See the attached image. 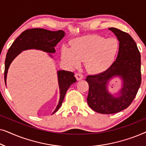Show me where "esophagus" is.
Listing matches in <instances>:
<instances>
[{
	"label": "esophagus",
	"instance_id": "obj_1",
	"mask_svg": "<svg viewBox=\"0 0 146 146\" xmlns=\"http://www.w3.org/2000/svg\"><path fill=\"white\" fill-rule=\"evenodd\" d=\"M75 77H76V78L77 80H82L84 78L83 75L81 74H79V73L76 74Z\"/></svg>",
	"mask_w": 146,
	"mask_h": 146
}]
</instances>
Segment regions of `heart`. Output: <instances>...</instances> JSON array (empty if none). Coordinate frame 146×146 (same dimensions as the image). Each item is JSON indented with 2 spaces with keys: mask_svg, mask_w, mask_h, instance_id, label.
<instances>
[{
  "mask_svg": "<svg viewBox=\"0 0 146 146\" xmlns=\"http://www.w3.org/2000/svg\"><path fill=\"white\" fill-rule=\"evenodd\" d=\"M119 50L118 40L115 38L99 36L79 38L72 44V47L64 46L61 59L67 66L76 68L85 62L86 68L90 73L100 74L113 64Z\"/></svg>",
  "mask_w": 146,
  "mask_h": 146,
  "instance_id": "obj_1",
  "label": "heart"
}]
</instances>
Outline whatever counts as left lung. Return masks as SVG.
Listing matches in <instances>:
<instances>
[{
  "label": "left lung",
  "mask_w": 146,
  "mask_h": 146,
  "mask_svg": "<svg viewBox=\"0 0 146 146\" xmlns=\"http://www.w3.org/2000/svg\"><path fill=\"white\" fill-rule=\"evenodd\" d=\"M116 36L119 44L117 58L107 70L88 76L89 85L87 102L94 111L104 114L117 113L127 108L140 87L141 56L136 43L128 34L115 29H108ZM118 77L123 81L119 92L113 95L107 86L111 79Z\"/></svg>",
  "instance_id": "1"
}]
</instances>
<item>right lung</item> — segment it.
<instances>
[{"label": "right lung", "instance_id": "1", "mask_svg": "<svg viewBox=\"0 0 146 146\" xmlns=\"http://www.w3.org/2000/svg\"><path fill=\"white\" fill-rule=\"evenodd\" d=\"M65 33L63 31H50L43 29H32L24 31L21 35L14 41L7 54L5 68V82L7 86V77L8 70L14 59L22 51L30 49H36L42 50L48 53L50 56L52 58L50 54L55 53L54 47L63 38ZM58 81L60 89V99L58 104L56 108L53 113L58 110L63 102L65 94L69 87L76 82L74 74L72 72L58 70L57 72Z\"/></svg>", "mask_w": 146, "mask_h": 146}]
</instances>
